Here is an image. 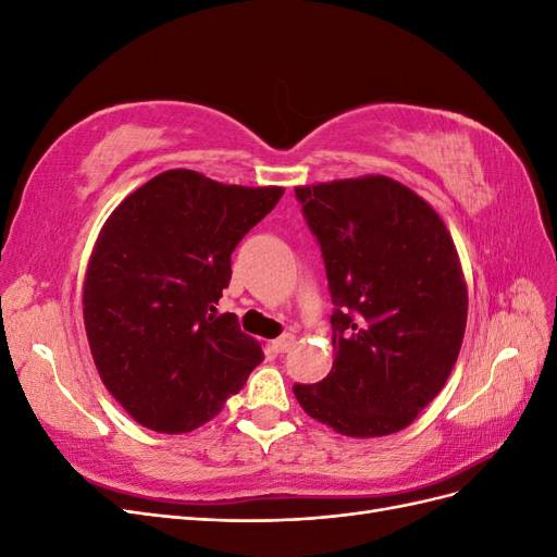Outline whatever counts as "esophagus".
Masks as SVG:
<instances>
[{
  "label": "esophagus",
  "instance_id": "esophagus-1",
  "mask_svg": "<svg viewBox=\"0 0 557 557\" xmlns=\"http://www.w3.org/2000/svg\"><path fill=\"white\" fill-rule=\"evenodd\" d=\"M295 346V336L293 334H281L278 339L274 342V350L276 352H288Z\"/></svg>",
  "mask_w": 557,
  "mask_h": 557
}]
</instances>
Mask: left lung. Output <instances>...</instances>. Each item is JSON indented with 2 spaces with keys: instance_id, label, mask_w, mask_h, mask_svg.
<instances>
[{
  "instance_id": "left-lung-1",
  "label": "left lung",
  "mask_w": 557,
  "mask_h": 557,
  "mask_svg": "<svg viewBox=\"0 0 557 557\" xmlns=\"http://www.w3.org/2000/svg\"><path fill=\"white\" fill-rule=\"evenodd\" d=\"M332 295V372L295 383L346 436L407 428L442 393L467 325V283L444 221L407 185L362 176L295 188Z\"/></svg>"
}]
</instances>
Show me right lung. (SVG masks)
Here are the masks:
<instances>
[{"label": "right lung", "mask_w": 557, "mask_h": 557, "mask_svg": "<svg viewBox=\"0 0 557 557\" xmlns=\"http://www.w3.org/2000/svg\"><path fill=\"white\" fill-rule=\"evenodd\" d=\"M281 195L170 170L125 197L99 232L83 320L107 391L144 428L205 425L264 360L237 315L215 305L234 248Z\"/></svg>", "instance_id": "1"}]
</instances>
